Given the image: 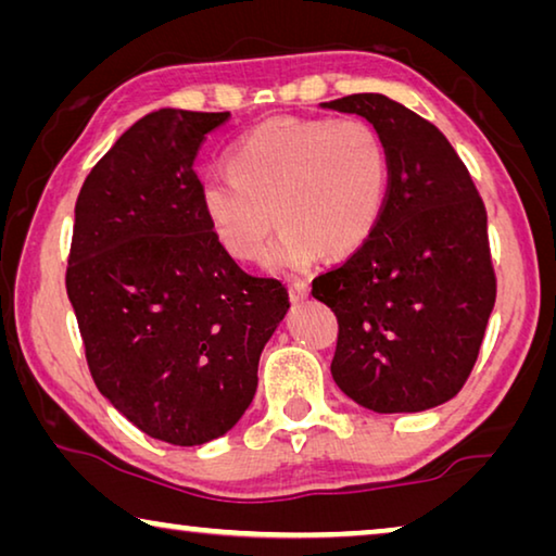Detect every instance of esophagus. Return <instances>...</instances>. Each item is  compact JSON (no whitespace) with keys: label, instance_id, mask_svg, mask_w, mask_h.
I'll return each mask as SVG.
<instances>
[{"label":"esophagus","instance_id":"obj_1","mask_svg":"<svg viewBox=\"0 0 556 556\" xmlns=\"http://www.w3.org/2000/svg\"><path fill=\"white\" fill-rule=\"evenodd\" d=\"M308 291H312V289H308L306 281H291V285H289V299L294 301V304H299V301H304L308 296Z\"/></svg>","mask_w":556,"mask_h":556}]
</instances>
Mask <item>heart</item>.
Masks as SVG:
<instances>
[{
  "mask_svg": "<svg viewBox=\"0 0 556 556\" xmlns=\"http://www.w3.org/2000/svg\"><path fill=\"white\" fill-rule=\"evenodd\" d=\"M230 176L201 184V211L230 257L265 248L269 271H304L316 257L353 255L388 208L390 154L363 119L275 117L250 129L228 156Z\"/></svg>",
  "mask_w": 556,
  "mask_h": 556,
  "instance_id": "1",
  "label": "heart"
}]
</instances>
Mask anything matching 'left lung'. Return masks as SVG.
Here are the masks:
<instances>
[{
  "label": "left lung",
  "mask_w": 556,
  "mask_h": 556,
  "mask_svg": "<svg viewBox=\"0 0 556 556\" xmlns=\"http://www.w3.org/2000/svg\"><path fill=\"white\" fill-rule=\"evenodd\" d=\"M321 108L361 115L390 154V199L372 238L314 279L333 308L338 388L378 414L448 402L473 370L495 304L485 205L441 131L380 92Z\"/></svg>",
  "instance_id": "8db88e82"
}]
</instances>
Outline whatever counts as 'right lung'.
Here are the masks:
<instances>
[{
  "mask_svg": "<svg viewBox=\"0 0 556 556\" xmlns=\"http://www.w3.org/2000/svg\"><path fill=\"white\" fill-rule=\"evenodd\" d=\"M230 112L156 110L88 174L65 289L92 380L152 439L201 446L238 425L262 348L289 312L277 279L244 271L201 211L193 159Z\"/></svg>",
  "mask_w": 556,
  "mask_h": 556,
  "instance_id": "obj_1",
  "label": "right lung"
}]
</instances>
